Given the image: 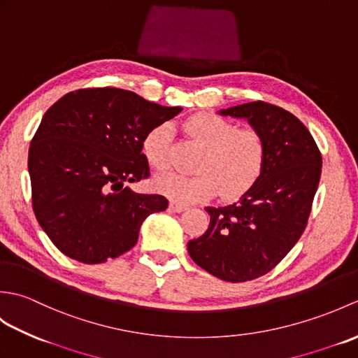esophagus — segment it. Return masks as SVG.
I'll return each mask as SVG.
<instances>
[{
    "label": "esophagus",
    "instance_id": "esophagus-1",
    "mask_svg": "<svg viewBox=\"0 0 358 358\" xmlns=\"http://www.w3.org/2000/svg\"><path fill=\"white\" fill-rule=\"evenodd\" d=\"M171 209L175 210V212H183L187 209V204H183V203H178V201H171Z\"/></svg>",
    "mask_w": 358,
    "mask_h": 358
}]
</instances>
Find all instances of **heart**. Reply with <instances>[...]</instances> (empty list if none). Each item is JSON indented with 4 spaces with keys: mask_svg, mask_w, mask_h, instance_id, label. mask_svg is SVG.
<instances>
[{
    "mask_svg": "<svg viewBox=\"0 0 358 358\" xmlns=\"http://www.w3.org/2000/svg\"><path fill=\"white\" fill-rule=\"evenodd\" d=\"M186 132L204 148L199 173L177 171L158 173L157 191L180 203H192L220 192L226 199L237 196L252 186L266 163V143L252 129H238L232 121L212 113H199L185 123ZM172 127L163 123L150 129L143 140V154L155 169L169 163Z\"/></svg>",
    "mask_w": 358,
    "mask_h": 358,
    "instance_id": "b5f03b06",
    "label": "heart"
}]
</instances>
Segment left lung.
I'll list each match as a JSON object with an SVG mask.
<instances>
[{
  "mask_svg": "<svg viewBox=\"0 0 358 358\" xmlns=\"http://www.w3.org/2000/svg\"><path fill=\"white\" fill-rule=\"evenodd\" d=\"M245 118L266 143V163L255 183L223 208H206L208 231L187 243L192 260L231 283L254 280L283 260L301 237L322 175L313 135L291 112L264 101L222 109Z\"/></svg>",
  "mask_w": 358,
  "mask_h": 358,
  "instance_id": "1",
  "label": "left lung"
}]
</instances>
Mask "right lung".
<instances>
[{"label":"right lung","mask_w":358,"mask_h":358,"mask_svg":"<svg viewBox=\"0 0 358 358\" xmlns=\"http://www.w3.org/2000/svg\"><path fill=\"white\" fill-rule=\"evenodd\" d=\"M180 112L96 87L67 94L44 113L29 148L32 206L64 255L96 264L124 254L144 220L167 208L163 195L136 194L127 183L150 175L144 136Z\"/></svg>","instance_id":"right-lung-1"}]
</instances>
